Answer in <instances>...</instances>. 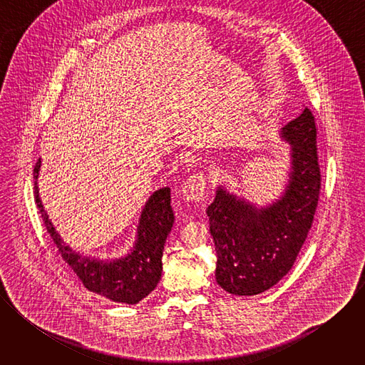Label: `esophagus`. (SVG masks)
Wrapping results in <instances>:
<instances>
[{
    "mask_svg": "<svg viewBox=\"0 0 365 365\" xmlns=\"http://www.w3.org/2000/svg\"><path fill=\"white\" fill-rule=\"evenodd\" d=\"M180 193L185 200L189 202H200L205 199L206 195V179L202 175H192L189 176L180 189Z\"/></svg>",
    "mask_w": 365,
    "mask_h": 365,
    "instance_id": "esophagus-1",
    "label": "esophagus"
}]
</instances>
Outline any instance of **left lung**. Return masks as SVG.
<instances>
[{
  "label": "left lung",
  "instance_id": "obj_1",
  "mask_svg": "<svg viewBox=\"0 0 365 365\" xmlns=\"http://www.w3.org/2000/svg\"><path fill=\"white\" fill-rule=\"evenodd\" d=\"M290 145V172L279 199L259 206L217 189L207 206L217 251V283L228 293L254 296L279 283L293 267L314 221L321 190L317 125L304 108L280 130Z\"/></svg>",
  "mask_w": 365,
  "mask_h": 365
}]
</instances>
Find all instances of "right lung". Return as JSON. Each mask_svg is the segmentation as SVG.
Segmentation results:
<instances>
[{
    "label": "right lung",
    "instance_id": "add662e5",
    "mask_svg": "<svg viewBox=\"0 0 365 365\" xmlns=\"http://www.w3.org/2000/svg\"><path fill=\"white\" fill-rule=\"evenodd\" d=\"M41 159L34 166V199L44 227L53 238L62 258L79 277L82 284L96 294L113 302L135 304L148 296L162 277V257L166 238L173 227L175 215L170 206V189L162 187L151 193L137 225V237L130 252L121 258L101 259L72 250L55 230L41 203L37 178Z\"/></svg>",
    "mask_w": 365,
    "mask_h": 365
}]
</instances>
